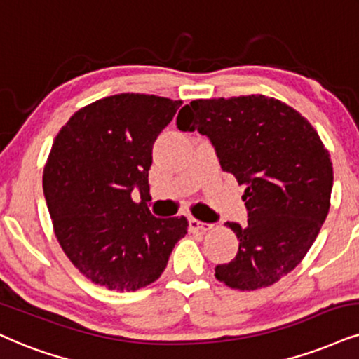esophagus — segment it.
<instances>
[{
  "label": "esophagus",
  "instance_id": "obj_1",
  "mask_svg": "<svg viewBox=\"0 0 359 359\" xmlns=\"http://www.w3.org/2000/svg\"><path fill=\"white\" fill-rule=\"evenodd\" d=\"M211 228H213V226H211V224L203 223V221H200V219H194V218L189 219V229H191V231L206 233V231H210Z\"/></svg>",
  "mask_w": 359,
  "mask_h": 359
}]
</instances>
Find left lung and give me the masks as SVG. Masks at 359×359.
Instances as JSON below:
<instances>
[{"label": "left lung", "mask_w": 359, "mask_h": 359, "mask_svg": "<svg viewBox=\"0 0 359 359\" xmlns=\"http://www.w3.org/2000/svg\"><path fill=\"white\" fill-rule=\"evenodd\" d=\"M176 123L206 135L223 171L246 187L248 224L226 223L240 248L215 268L216 280L240 291L280 281L302 263L330 211L333 165L316 130L264 95L194 100Z\"/></svg>", "instance_id": "left-lung-1"}]
</instances>
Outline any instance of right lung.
Segmentation results:
<instances>
[{"instance_id":"1","label":"right lung","mask_w":359,"mask_h":359,"mask_svg":"<svg viewBox=\"0 0 359 359\" xmlns=\"http://www.w3.org/2000/svg\"><path fill=\"white\" fill-rule=\"evenodd\" d=\"M183 101L121 93L78 109L53 141L43 191L65 255L95 285L136 291L156 281L188 219L146 206L153 143ZM140 189L135 203L130 191Z\"/></svg>"}]
</instances>
